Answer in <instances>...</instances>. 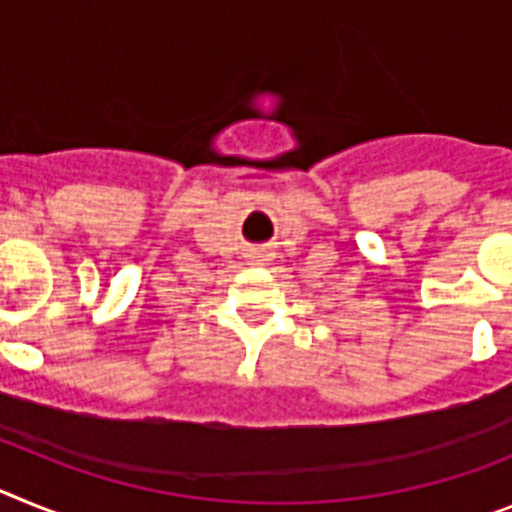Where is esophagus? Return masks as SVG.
Wrapping results in <instances>:
<instances>
[{
	"label": "esophagus",
	"mask_w": 512,
	"mask_h": 512,
	"mask_svg": "<svg viewBox=\"0 0 512 512\" xmlns=\"http://www.w3.org/2000/svg\"><path fill=\"white\" fill-rule=\"evenodd\" d=\"M270 260V252H252V262L255 265H265Z\"/></svg>",
	"instance_id": "1"
}]
</instances>
